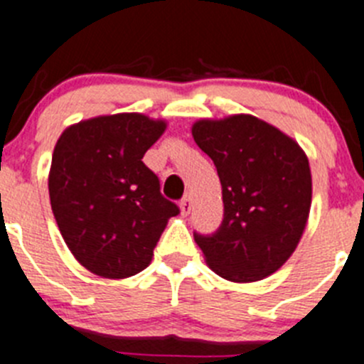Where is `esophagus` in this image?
<instances>
[{"label":"esophagus","mask_w":364,"mask_h":364,"mask_svg":"<svg viewBox=\"0 0 364 364\" xmlns=\"http://www.w3.org/2000/svg\"><path fill=\"white\" fill-rule=\"evenodd\" d=\"M179 208H181V215H188L190 210H192V198H190V196H185V198L181 199V203H179Z\"/></svg>","instance_id":"1"}]
</instances>
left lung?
Instances as JSON below:
<instances>
[{
    "mask_svg": "<svg viewBox=\"0 0 364 364\" xmlns=\"http://www.w3.org/2000/svg\"><path fill=\"white\" fill-rule=\"evenodd\" d=\"M192 136L212 158L224 219L212 237L193 233L210 269L250 284L280 269L296 250L312 201L309 158L296 140L253 114L201 118Z\"/></svg>",
    "mask_w": 364,
    "mask_h": 364,
    "instance_id": "8db88e82",
    "label": "left lung"
}]
</instances>
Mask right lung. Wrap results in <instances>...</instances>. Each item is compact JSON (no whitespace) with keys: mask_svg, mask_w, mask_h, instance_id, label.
Instances as JSON below:
<instances>
[{"mask_svg":"<svg viewBox=\"0 0 364 364\" xmlns=\"http://www.w3.org/2000/svg\"><path fill=\"white\" fill-rule=\"evenodd\" d=\"M165 129L161 118L117 113L70 125L57 140L50 203L66 246L93 274L120 280L144 271L179 213L141 161Z\"/></svg>","mask_w":364,"mask_h":364,"instance_id":"add662e5","label":"right lung"}]
</instances>
